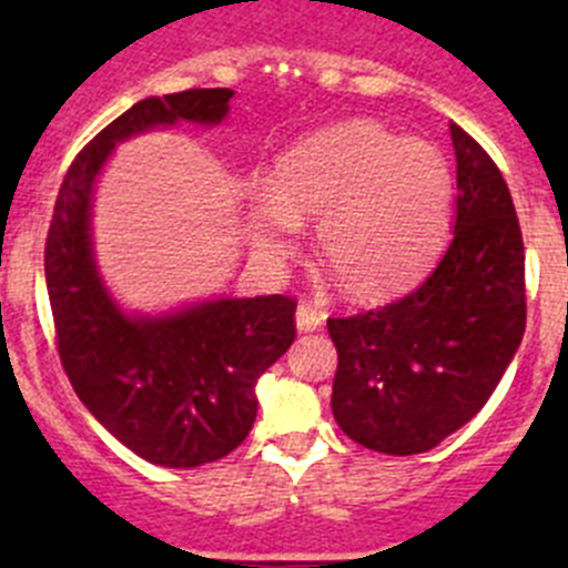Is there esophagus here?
Listing matches in <instances>:
<instances>
[{
    "mask_svg": "<svg viewBox=\"0 0 568 568\" xmlns=\"http://www.w3.org/2000/svg\"><path fill=\"white\" fill-rule=\"evenodd\" d=\"M324 321H326V313L318 311V307L305 305V302L296 307V329L300 332H316L324 326Z\"/></svg>",
    "mask_w": 568,
    "mask_h": 568,
    "instance_id": "34e87169",
    "label": "esophagus"
}]
</instances>
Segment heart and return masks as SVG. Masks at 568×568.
I'll list each match as a JSON object with an SVG mask.
<instances>
[{"label": "heart", "instance_id": "b5f03b06", "mask_svg": "<svg viewBox=\"0 0 568 568\" xmlns=\"http://www.w3.org/2000/svg\"><path fill=\"white\" fill-rule=\"evenodd\" d=\"M454 175L434 145L382 125H332L285 151L274 186L247 194L244 227L268 263L294 252L302 220L343 294L387 300L426 274L448 239Z\"/></svg>", "mask_w": 568, "mask_h": 568}]
</instances>
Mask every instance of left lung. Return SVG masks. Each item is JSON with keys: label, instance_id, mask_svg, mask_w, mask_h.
<instances>
[{"label": "left lung", "instance_id": "left-lung-1", "mask_svg": "<svg viewBox=\"0 0 568 568\" xmlns=\"http://www.w3.org/2000/svg\"><path fill=\"white\" fill-rule=\"evenodd\" d=\"M454 242L432 274L379 311L329 318L332 415L348 439L426 454L489 400L525 335V247L511 192L489 153L450 123Z\"/></svg>", "mask_w": 568, "mask_h": 568}]
</instances>
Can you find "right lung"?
<instances>
[{
	"label": "right lung",
	"instance_id": "right-lung-1",
	"mask_svg": "<svg viewBox=\"0 0 568 568\" xmlns=\"http://www.w3.org/2000/svg\"><path fill=\"white\" fill-rule=\"evenodd\" d=\"M231 99L227 88L151 95L112 120L73 159L45 239L62 368L90 415L159 467H200L247 439L257 379L296 337V302L220 296L156 316L123 311L95 263L93 194L114 145L175 123L220 125Z\"/></svg>",
	"mask_w": 568,
	"mask_h": 568
}]
</instances>
